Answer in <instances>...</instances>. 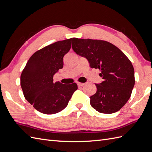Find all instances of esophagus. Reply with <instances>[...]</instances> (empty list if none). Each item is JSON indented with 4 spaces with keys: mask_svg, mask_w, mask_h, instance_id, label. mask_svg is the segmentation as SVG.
Listing matches in <instances>:
<instances>
[{
    "mask_svg": "<svg viewBox=\"0 0 152 152\" xmlns=\"http://www.w3.org/2000/svg\"><path fill=\"white\" fill-rule=\"evenodd\" d=\"M77 86H78V87H83V85H85V83H80V82H77Z\"/></svg>",
    "mask_w": 152,
    "mask_h": 152,
    "instance_id": "obj_1",
    "label": "esophagus"
}]
</instances>
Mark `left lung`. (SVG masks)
I'll return each mask as SVG.
<instances>
[{
	"instance_id": "obj_1",
	"label": "left lung",
	"mask_w": 152,
	"mask_h": 152,
	"mask_svg": "<svg viewBox=\"0 0 152 152\" xmlns=\"http://www.w3.org/2000/svg\"><path fill=\"white\" fill-rule=\"evenodd\" d=\"M72 48L86 58L91 68L101 71L103 81L96 84L97 91L90 97L92 107L103 114L119 110L130 99L135 84L130 60L116 46L103 40L74 38Z\"/></svg>"
}]
</instances>
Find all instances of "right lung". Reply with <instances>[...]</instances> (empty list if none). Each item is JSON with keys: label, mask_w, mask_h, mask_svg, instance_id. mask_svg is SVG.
Here are the masks:
<instances>
[{"label": "right lung", "mask_w": 152, "mask_h": 152, "mask_svg": "<svg viewBox=\"0 0 152 152\" xmlns=\"http://www.w3.org/2000/svg\"><path fill=\"white\" fill-rule=\"evenodd\" d=\"M73 38L45 47L30 57L20 76L26 99L38 112L53 114L67 106L77 84L54 82L53 76L63 68V58L71 48Z\"/></svg>", "instance_id": "obj_1"}]
</instances>
